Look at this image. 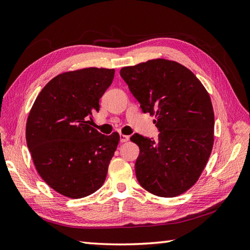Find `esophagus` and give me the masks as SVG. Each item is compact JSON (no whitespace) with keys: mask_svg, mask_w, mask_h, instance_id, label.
Returning a JSON list of instances; mask_svg holds the SVG:
<instances>
[{"mask_svg":"<svg viewBox=\"0 0 250 250\" xmlns=\"http://www.w3.org/2000/svg\"><path fill=\"white\" fill-rule=\"evenodd\" d=\"M129 139H130V137H129L128 135L120 134V142H121V143H125V142H128V141H129Z\"/></svg>","mask_w":250,"mask_h":250,"instance_id":"1","label":"esophagus"}]
</instances>
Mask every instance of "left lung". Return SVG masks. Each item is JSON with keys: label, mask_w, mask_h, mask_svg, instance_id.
<instances>
[{"label": "left lung", "mask_w": 250, "mask_h": 250, "mask_svg": "<svg viewBox=\"0 0 250 250\" xmlns=\"http://www.w3.org/2000/svg\"><path fill=\"white\" fill-rule=\"evenodd\" d=\"M120 76L141 104L156 115L158 140L133 134L140 147L135 174L148 192L173 198L196 183L214 144L215 117L206 89L194 74L175 61L155 59L125 66Z\"/></svg>", "instance_id": "left-lung-1"}]
</instances>
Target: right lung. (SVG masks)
<instances>
[{"label":"right lung","mask_w":250,"mask_h":250,"mask_svg":"<svg viewBox=\"0 0 250 250\" xmlns=\"http://www.w3.org/2000/svg\"><path fill=\"white\" fill-rule=\"evenodd\" d=\"M115 70L88 67L52 78L37 95L26 121V145L44 182L79 199L103 185L119 134L90 125Z\"/></svg>","instance_id":"obj_1"}]
</instances>
